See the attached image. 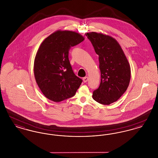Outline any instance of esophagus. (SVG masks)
I'll return each instance as SVG.
<instances>
[{
  "label": "esophagus",
  "instance_id": "34e87169",
  "mask_svg": "<svg viewBox=\"0 0 158 158\" xmlns=\"http://www.w3.org/2000/svg\"><path fill=\"white\" fill-rule=\"evenodd\" d=\"M89 80V77H83V82H88V81Z\"/></svg>",
  "mask_w": 158,
  "mask_h": 158
}]
</instances>
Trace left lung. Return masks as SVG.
<instances>
[{
  "instance_id": "1",
  "label": "left lung",
  "mask_w": 158,
  "mask_h": 158,
  "mask_svg": "<svg viewBox=\"0 0 158 158\" xmlns=\"http://www.w3.org/2000/svg\"><path fill=\"white\" fill-rule=\"evenodd\" d=\"M86 35L99 56L101 83L93 92L92 98L98 103L110 105L126 91L131 77L130 66L116 40L101 33L92 32Z\"/></svg>"
}]
</instances>
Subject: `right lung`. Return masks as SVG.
Returning <instances> with one entry per match:
<instances>
[{
    "label": "right lung",
    "instance_id": "obj_1",
    "mask_svg": "<svg viewBox=\"0 0 158 158\" xmlns=\"http://www.w3.org/2000/svg\"><path fill=\"white\" fill-rule=\"evenodd\" d=\"M83 40L76 32L59 30L41 44L34 60V73L38 87L48 99L58 102L75 95L82 80L72 70L69 51Z\"/></svg>",
    "mask_w": 158,
    "mask_h": 158
}]
</instances>
